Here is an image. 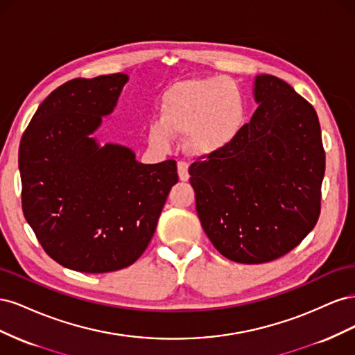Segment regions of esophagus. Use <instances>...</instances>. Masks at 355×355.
<instances>
[{
	"label": "esophagus",
	"mask_w": 355,
	"mask_h": 355,
	"mask_svg": "<svg viewBox=\"0 0 355 355\" xmlns=\"http://www.w3.org/2000/svg\"><path fill=\"white\" fill-rule=\"evenodd\" d=\"M188 163L187 161H178V173H179V179L180 180H188L189 175H188Z\"/></svg>",
	"instance_id": "obj_1"
}]
</instances>
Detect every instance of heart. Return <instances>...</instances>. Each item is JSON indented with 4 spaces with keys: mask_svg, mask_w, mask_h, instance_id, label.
<instances>
[{
    "mask_svg": "<svg viewBox=\"0 0 355 355\" xmlns=\"http://www.w3.org/2000/svg\"><path fill=\"white\" fill-rule=\"evenodd\" d=\"M244 123L239 85L227 78L187 80L171 85L159 105L158 121L149 124L151 145L166 149L173 137L188 136L196 153L207 154L228 145Z\"/></svg>",
    "mask_w": 355,
    "mask_h": 355,
    "instance_id": "heart-1",
    "label": "heart"
}]
</instances>
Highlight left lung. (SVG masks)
<instances>
[{"label": "left lung", "instance_id": "obj_1", "mask_svg": "<svg viewBox=\"0 0 355 355\" xmlns=\"http://www.w3.org/2000/svg\"><path fill=\"white\" fill-rule=\"evenodd\" d=\"M254 85L250 121L189 166L204 232L240 263L271 262L300 244L318 220L326 168L314 106L274 75Z\"/></svg>", "mask_w": 355, "mask_h": 355}]
</instances>
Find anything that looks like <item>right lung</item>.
Returning <instances> with one entry per match:
<instances>
[{
    "mask_svg": "<svg viewBox=\"0 0 355 355\" xmlns=\"http://www.w3.org/2000/svg\"><path fill=\"white\" fill-rule=\"evenodd\" d=\"M125 81L118 72L62 84L20 141L25 219L51 259L73 271L102 274L135 263L179 179L175 159L142 164L128 148H99L90 137Z\"/></svg>",
    "mask_w": 355,
    "mask_h": 355,
    "instance_id": "obj_1",
    "label": "right lung"
}]
</instances>
